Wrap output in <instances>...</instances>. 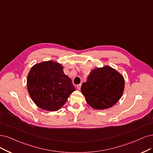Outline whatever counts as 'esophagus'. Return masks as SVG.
<instances>
[{
    "label": "esophagus",
    "mask_w": 153,
    "mask_h": 153,
    "mask_svg": "<svg viewBox=\"0 0 153 153\" xmlns=\"http://www.w3.org/2000/svg\"><path fill=\"white\" fill-rule=\"evenodd\" d=\"M81 84H78V85L77 86V89L78 90H80V89H81Z\"/></svg>",
    "instance_id": "obj_1"
}]
</instances>
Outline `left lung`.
Wrapping results in <instances>:
<instances>
[{
	"label": "left lung",
	"mask_w": 153,
	"mask_h": 153,
	"mask_svg": "<svg viewBox=\"0 0 153 153\" xmlns=\"http://www.w3.org/2000/svg\"><path fill=\"white\" fill-rule=\"evenodd\" d=\"M124 87L123 76L106 65L90 72L81 89L89 105L96 110H105L117 103L122 97Z\"/></svg>",
	"instance_id": "1"
}]
</instances>
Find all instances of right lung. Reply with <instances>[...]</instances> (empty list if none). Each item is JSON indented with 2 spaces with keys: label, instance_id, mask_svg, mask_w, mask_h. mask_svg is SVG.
Masks as SVG:
<instances>
[{
  "label": "right lung",
  "instance_id": "obj_1",
  "mask_svg": "<svg viewBox=\"0 0 153 153\" xmlns=\"http://www.w3.org/2000/svg\"><path fill=\"white\" fill-rule=\"evenodd\" d=\"M27 88L33 102L43 110L55 111L63 106L75 91L63 67L52 60L33 65L27 77Z\"/></svg>",
  "mask_w": 153,
  "mask_h": 153
}]
</instances>
